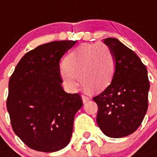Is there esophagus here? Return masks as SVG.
Listing matches in <instances>:
<instances>
[{"label": "esophagus", "instance_id": "34e87169", "mask_svg": "<svg viewBox=\"0 0 157 157\" xmlns=\"http://www.w3.org/2000/svg\"><path fill=\"white\" fill-rule=\"evenodd\" d=\"M81 98H82V101L84 103L87 102L90 99V97L87 96V95H85V94H82V95H81Z\"/></svg>", "mask_w": 157, "mask_h": 157}]
</instances>
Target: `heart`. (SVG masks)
Here are the masks:
<instances>
[{
    "label": "heart",
    "instance_id": "heart-1",
    "mask_svg": "<svg viewBox=\"0 0 157 157\" xmlns=\"http://www.w3.org/2000/svg\"><path fill=\"white\" fill-rule=\"evenodd\" d=\"M60 73L70 89L78 85L89 91L100 92L110 84L114 74L116 59L114 52L104 43L82 44L67 55Z\"/></svg>",
    "mask_w": 157,
    "mask_h": 157
}]
</instances>
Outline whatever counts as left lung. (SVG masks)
<instances>
[{"label":"left lung","mask_w":157,"mask_h":157,"mask_svg":"<svg viewBox=\"0 0 157 157\" xmlns=\"http://www.w3.org/2000/svg\"><path fill=\"white\" fill-rule=\"evenodd\" d=\"M104 43L114 52L116 66L111 83L93 98L98 107L97 123L105 136L122 138L142 123L150 84L147 67L132 50L114 38L104 39Z\"/></svg>","instance_id":"left-lung-1"}]
</instances>
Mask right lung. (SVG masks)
I'll list each match as a JSON object with an SVG mask.
<instances>
[{
  "instance_id": "obj_1",
  "label": "right lung",
  "mask_w": 157,
  "mask_h": 157,
  "mask_svg": "<svg viewBox=\"0 0 157 157\" xmlns=\"http://www.w3.org/2000/svg\"><path fill=\"white\" fill-rule=\"evenodd\" d=\"M76 41H54L28 52L9 81L6 106L14 133L30 148L53 152L65 147L76 113L83 105L78 94L62 87L59 60Z\"/></svg>"
}]
</instances>
